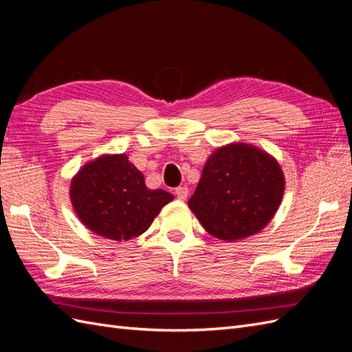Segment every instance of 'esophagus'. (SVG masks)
I'll list each match as a JSON object with an SVG mask.
<instances>
[{
	"label": "esophagus",
	"instance_id": "obj_1",
	"mask_svg": "<svg viewBox=\"0 0 352 352\" xmlns=\"http://www.w3.org/2000/svg\"><path fill=\"white\" fill-rule=\"evenodd\" d=\"M175 194H176V197H177V199H180V201H185V199L188 198L189 190H188V188H186V186H179V188H176V189H175Z\"/></svg>",
	"mask_w": 352,
	"mask_h": 352
}]
</instances>
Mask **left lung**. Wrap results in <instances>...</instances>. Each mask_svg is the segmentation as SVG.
Here are the masks:
<instances>
[{"label": "left lung", "mask_w": 352, "mask_h": 352, "mask_svg": "<svg viewBox=\"0 0 352 352\" xmlns=\"http://www.w3.org/2000/svg\"><path fill=\"white\" fill-rule=\"evenodd\" d=\"M285 190L279 163L248 144H229L212 153L188 206L211 236L238 241L267 226Z\"/></svg>", "instance_id": "8db88e82"}]
</instances>
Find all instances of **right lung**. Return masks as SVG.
I'll list each match as a JSON object with an SVG mask.
<instances>
[{
    "label": "right lung",
    "mask_w": 352,
    "mask_h": 352,
    "mask_svg": "<svg viewBox=\"0 0 352 352\" xmlns=\"http://www.w3.org/2000/svg\"><path fill=\"white\" fill-rule=\"evenodd\" d=\"M70 199L89 230L107 239L129 241L151 226L173 195L148 189L127 155L114 154L101 155L79 170L72 180Z\"/></svg>",
    "instance_id": "right-lung-1"
}]
</instances>
